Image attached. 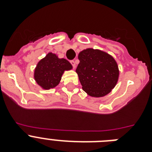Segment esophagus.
<instances>
[{"label": "esophagus", "instance_id": "1", "mask_svg": "<svg viewBox=\"0 0 152 152\" xmlns=\"http://www.w3.org/2000/svg\"><path fill=\"white\" fill-rule=\"evenodd\" d=\"M70 63L72 64V65L73 66V68H75V67H76V64H75V61H74V60H72V61H70Z\"/></svg>", "mask_w": 152, "mask_h": 152}]
</instances>
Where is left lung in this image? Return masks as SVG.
<instances>
[{
  "mask_svg": "<svg viewBox=\"0 0 152 152\" xmlns=\"http://www.w3.org/2000/svg\"><path fill=\"white\" fill-rule=\"evenodd\" d=\"M76 69L82 89L94 97L105 96L116 86L119 69L113 58L104 52L87 49L78 55Z\"/></svg>",
  "mask_w": 152,
  "mask_h": 152,
  "instance_id": "8db88e82",
  "label": "left lung"
}]
</instances>
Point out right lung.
I'll list each match as a JSON object with an SVG mask.
<instances>
[{"label":"right lung","mask_w":152,"mask_h":152,"mask_svg":"<svg viewBox=\"0 0 152 152\" xmlns=\"http://www.w3.org/2000/svg\"><path fill=\"white\" fill-rule=\"evenodd\" d=\"M72 68L69 61L64 58H58L56 55L50 52L37 64L34 73L35 80L44 89L53 88L59 84L64 71Z\"/></svg>","instance_id":"right-lung-1"}]
</instances>
